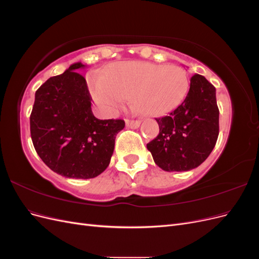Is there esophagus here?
<instances>
[{
	"mask_svg": "<svg viewBox=\"0 0 259 259\" xmlns=\"http://www.w3.org/2000/svg\"><path fill=\"white\" fill-rule=\"evenodd\" d=\"M125 124L130 128H138L140 126V122L134 120H125Z\"/></svg>",
	"mask_w": 259,
	"mask_h": 259,
	"instance_id": "34e87169",
	"label": "esophagus"
}]
</instances>
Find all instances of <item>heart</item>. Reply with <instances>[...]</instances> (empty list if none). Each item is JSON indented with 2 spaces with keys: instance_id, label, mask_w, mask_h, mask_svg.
Returning a JSON list of instances; mask_svg holds the SVG:
<instances>
[{
  "instance_id": "heart-1",
  "label": "heart",
  "mask_w": 259,
  "mask_h": 259,
  "mask_svg": "<svg viewBox=\"0 0 259 259\" xmlns=\"http://www.w3.org/2000/svg\"><path fill=\"white\" fill-rule=\"evenodd\" d=\"M189 85L184 68L144 61L119 62L104 79L93 75L89 81L93 100L109 114L115 113L130 98L144 114L169 112L183 103Z\"/></svg>"
}]
</instances>
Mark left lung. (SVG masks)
<instances>
[{"instance_id":"1","label":"left lung","mask_w":259,"mask_h":259,"mask_svg":"<svg viewBox=\"0 0 259 259\" xmlns=\"http://www.w3.org/2000/svg\"><path fill=\"white\" fill-rule=\"evenodd\" d=\"M155 120L160 133L147 149L156 165L166 171L198 167L213 151L219 134L216 89L203 75L194 74L183 103Z\"/></svg>"}]
</instances>
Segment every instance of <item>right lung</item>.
Here are the masks:
<instances>
[{
  "label": "right lung",
  "instance_id": "add662e5",
  "mask_svg": "<svg viewBox=\"0 0 259 259\" xmlns=\"http://www.w3.org/2000/svg\"><path fill=\"white\" fill-rule=\"evenodd\" d=\"M81 62L52 76L35 92L30 132L35 151L55 173L89 179L108 167L115 136L123 120H99L92 112V98Z\"/></svg>",
  "mask_w": 259,
  "mask_h": 259
}]
</instances>
